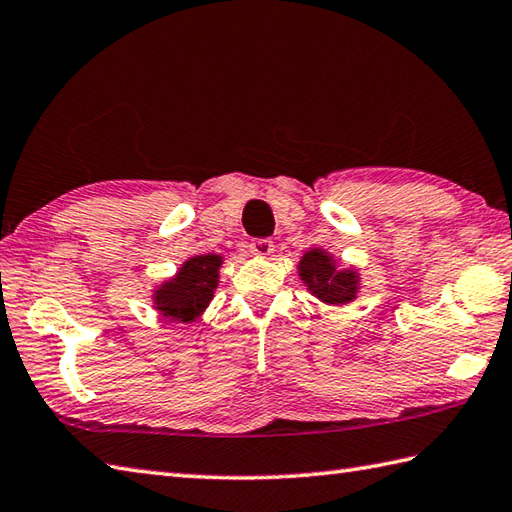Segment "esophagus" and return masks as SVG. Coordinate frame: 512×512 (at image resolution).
Instances as JSON below:
<instances>
[{
	"label": "esophagus",
	"instance_id": "34e87169",
	"mask_svg": "<svg viewBox=\"0 0 512 512\" xmlns=\"http://www.w3.org/2000/svg\"><path fill=\"white\" fill-rule=\"evenodd\" d=\"M249 252H252L254 256L267 258V256L274 254V243H271L269 238H258V241H252V243H249Z\"/></svg>",
	"mask_w": 512,
	"mask_h": 512
}]
</instances>
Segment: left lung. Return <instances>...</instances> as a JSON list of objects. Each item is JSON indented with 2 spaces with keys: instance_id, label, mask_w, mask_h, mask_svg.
<instances>
[{
  "instance_id": "1",
  "label": "left lung",
  "mask_w": 512,
  "mask_h": 512,
  "mask_svg": "<svg viewBox=\"0 0 512 512\" xmlns=\"http://www.w3.org/2000/svg\"><path fill=\"white\" fill-rule=\"evenodd\" d=\"M296 269L309 294L329 307L349 305L362 289L360 271L353 265L342 267L340 260L322 247L307 249Z\"/></svg>"
}]
</instances>
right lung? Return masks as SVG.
Returning a JSON list of instances; mask_svg holds the SVG:
<instances>
[{
    "label": "right lung",
    "instance_id": "obj_1",
    "mask_svg": "<svg viewBox=\"0 0 512 512\" xmlns=\"http://www.w3.org/2000/svg\"><path fill=\"white\" fill-rule=\"evenodd\" d=\"M221 254L187 258L176 274L152 291V307L163 320L192 325L205 314L221 278Z\"/></svg>",
    "mask_w": 512,
    "mask_h": 512
}]
</instances>
